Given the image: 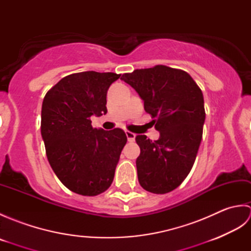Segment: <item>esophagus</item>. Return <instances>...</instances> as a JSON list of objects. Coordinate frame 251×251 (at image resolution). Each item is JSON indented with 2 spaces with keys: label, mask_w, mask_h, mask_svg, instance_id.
Here are the masks:
<instances>
[{
  "label": "esophagus",
  "mask_w": 251,
  "mask_h": 251,
  "mask_svg": "<svg viewBox=\"0 0 251 251\" xmlns=\"http://www.w3.org/2000/svg\"><path fill=\"white\" fill-rule=\"evenodd\" d=\"M125 134H126V137H127V140H128L129 142H132V141L135 140L136 135L134 134V132L128 131V130H125Z\"/></svg>",
  "instance_id": "obj_1"
}]
</instances>
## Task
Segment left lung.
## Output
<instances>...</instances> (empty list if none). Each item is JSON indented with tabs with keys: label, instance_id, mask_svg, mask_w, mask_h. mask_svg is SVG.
<instances>
[{
	"label": "left lung",
	"instance_id": "left-lung-1",
	"mask_svg": "<svg viewBox=\"0 0 251 251\" xmlns=\"http://www.w3.org/2000/svg\"><path fill=\"white\" fill-rule=\"evenodd\" d=\"M121 79L140 96L159 131L155 141L136 137L138 180L151 193H168L183 182L195 162L206 116L201 90L189 73L166 66L125 73Z\"/></svg>",
	"mask_w": 251,
	"mask_h": 251
}]
</instances>
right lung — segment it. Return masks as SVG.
Here are the masks:
<instances>
[{"instance_id": "right-lung-1", "label": "right lung", "mask_w": 251, "mask_h": 251, "mask_svg": "<svg viewBox=\"0 0 251 251\" xmlns=\"http://www.w3.org/2000/svg\"><path fill=\"white\" fill-rule=\"evenodd\" d=\"M121 74L86 71L61 78L45 95L41 134L47 159L62 184L76 194L95 196L109 189L124 130L93 128L90 116L105 114L106 93Z\"/></svg>"}]
</instances>
